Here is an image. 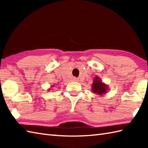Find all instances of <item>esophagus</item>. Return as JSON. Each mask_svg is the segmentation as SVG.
Wrapping results in <instances>:
<instances>
[{
    "label": "esophagus",
    "instance_id": "esophagus-1",
    "mask_svg": "<svg viewBox=\"0 0 148 148\" xmlns=\"http://www.w3.org/2000/svg\"><path fill=\"white\" fill-rule=\"evenodd\" d=\"M73 80H74V81H79V79H78L77 78H76V77H74Z\"/></svg>",
    "mask_w": 148,
    "mask_h": 148
}]
</instances>
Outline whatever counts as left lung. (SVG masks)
Masks as SVG:
<instances>
[{
	"label": "left lung",
	"instance_id": "left-lung-1",
	"mask_svg": "<svg viewBox=\"0 0 148 148\" xmlns=\"http://www.w3.org/2000/svg\"><path fill=\"white\" fill-rule=\"evenodd\" d=\"M109 86L108 84L102 82V79L99 76H95L93 79L92 84V92L97 95H103L108 93Z\"/></svg>",
	"mask_w": 148,
	"mask_h": 148
}]
</instances>
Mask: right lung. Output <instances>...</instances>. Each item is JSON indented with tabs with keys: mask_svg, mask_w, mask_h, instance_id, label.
Wrapping results in <instances>:
<instances>
[{
	"mask_svg": "<svg viewBox=\"0 0 148 148\" xmlns=\"http://www.w3.org/2000/svg\"><path fill=\"white\" fill-rule=\"evenodd\" d=\"M55 86V84H54V85H51V87H53V86ZM50 89H51V88H49L48 89V92L50 90Z\"/></svg>",
	"mask_w": 148,
	"mask_h": 148,
	"instance_id": "obj_1",
	"label": "right lung"
}]
</instances>
